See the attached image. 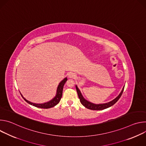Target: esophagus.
<instances>
[{
    "mask_svg": "<svg viewBox=\"0 0 146 146\" xmlns=\"http://www.w3.org/2000/svg\"><path fill=\"white\" fill-rule=\"evenodd\" d=\"M68 77L70 78H74L76 77V75L73 73H70L69 74H68Z\"/></svg>",
    "mask_w": 146,
    "mask_h": 146,
    "instance_id": "obj_1",
    "label": "esophagus"
}]
</instances>
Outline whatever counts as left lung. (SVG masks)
<instances>
[{
	"label": "left lung",
	"mask_w": 146,
	"mask_h": 146,
	"mask_svg": "<svg viewBox=\"0 0 146 146\" xmlns=\"http://www.w3.org/2000/svg\"><path fill=\"white\" fill-rule=\"evenodd\" d=\"M124 87L125 86H123L121 92L118 95V96L117 98H115L114 100H111V101H110V102H109L108 103H106L97 104V105H96V104L92 103L87 100L86 99H85L83 97V96L82 95V94H81L80 90L78 89V87L77 86H76V90H77V94H78V98L80 99L81 103L84 107H86V108H87L88 109H90V110H103V109L109 108L111 107V106H113V105H114V104L118 100V99L121 96V95L122 94V92L123 91Z\"/></svg>",
	"instance_id": "1"
}]
</instances>
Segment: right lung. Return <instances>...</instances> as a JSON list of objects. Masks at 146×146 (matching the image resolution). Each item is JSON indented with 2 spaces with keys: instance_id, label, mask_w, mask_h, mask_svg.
Instances as JSON below:
<instances>
[{
  "instance_id": "1",
  "label": "right lung",
  "mask_w": 146,
  "mask_h": 146,
  "mask_svg": "<svg viewBox=\"0 0 146 146\" xmlns=\"http://www.w3.org/2000/svg\"><path fill=\"white\" fill-rule=\"evenodd\" d=\"M68 78L67 77L65 78L63 80L60 82V83L59 84L58 88H57V90H56V94L55 96L51 99V100H50L49 102L44 103H32L28 100H27L25 98H24V97H23V95L21 94V95L22 97L23 98V99L29 104L31 105H33V106L38 108H41V109H49L51 108H53L55 106H56L57 104L59 103L62 96V91H63V88H64V84H65L66 81H67Z\"/></svg>"
}]
</instances>
